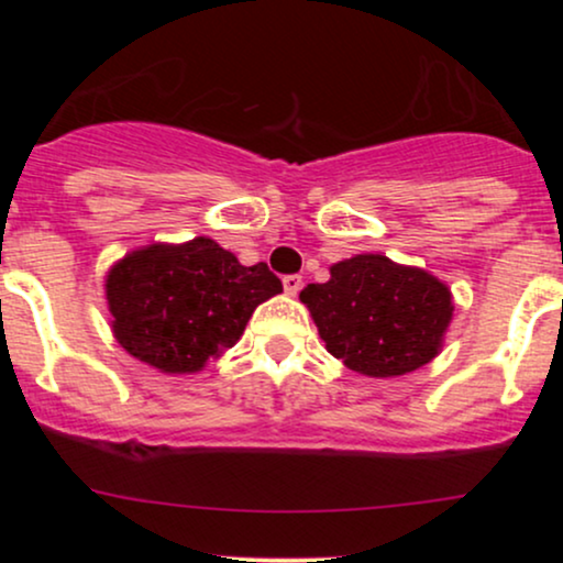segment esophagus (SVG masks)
Instances as JSON below:
<instances>
[{"mask_svg":"<svg viewBox=\"0 0 563 563\" xmlns=\"http://www.w3.org/2000/svg\"><path fill=\"white\" fill-rule=\"evenodd\" d=\"M283 288L288 296H296L301 290V275H286L283 277Z\"/></svg>","mask_w":563,"mask_h":563,"instance_id":"1","label":"esophagus"}]
</instances>
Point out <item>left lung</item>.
I'll list each match as a JSON object with an SVG mask.
<instances>
[{
  "label": "left lung",
  "instance_id": "8db88e82",
  "mask_svg": "<svg viewBox=\"0 0 563 563\" xmlns=\"http://www.w3.org/2000/svg\"><path fill=\"white\" fill-rule=\"evenodd\" d=\"M301 301L328 352L373 378L405 376L431 363L452 318L444 283L380 254L333 264L331 280L309 283Z\"/></svg>",
  "mask_w": 563,
  "mask_h": 563
}]
</instances>
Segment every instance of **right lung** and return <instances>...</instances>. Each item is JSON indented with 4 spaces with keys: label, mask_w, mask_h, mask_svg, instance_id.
Returning a JSON list of instances; mask_svg holds the SVG:
<instances>
[{
    "label": "right lung",
    "mask_w": 563,
    "mask_h": 563,
    "mask_svg": "<svg viewBox=\"0 0 563 563\" xmlns=\"http://www.w3.org/2000/svg\"><path fill=\"white\" fill-rule=\"evenodd\" d=\"M280 290L267 264L243 267L209 238L147 245L106 280L115 339L161 373H196L235 346L254 309Z\"/></svg>",
    "instance_id": "right-lung-1"
}]
</instances>
